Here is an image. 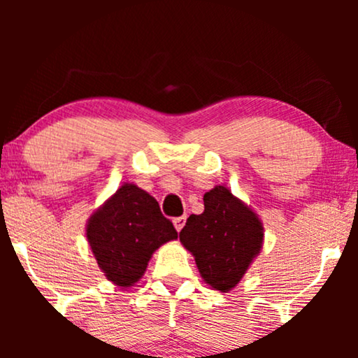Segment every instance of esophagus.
I'll use <instances>...</instances> for the list:
<instances>
[{"label":"esophagus","mask_w":358,"mask_h":358,"mask_svg":"<svg viewBox=\"0 0 358 358\" xmlns=\"http://www.w3.org/2000/svg\"><path fill=\"white\" fill-rule=\"evenodd\" d=\"M185 222H187V217L185 215H182V217H176V219H173V225H175V229L176 231H182L183 229V225H185Z\"/></svg>","instance_id":"esophagus-1"}]
</instances>
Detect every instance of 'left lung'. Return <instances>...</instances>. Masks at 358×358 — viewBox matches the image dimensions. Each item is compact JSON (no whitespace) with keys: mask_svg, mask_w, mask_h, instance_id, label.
I'll use <instances>...</instances> for the list:
<instances>
[{"mask_svg":"<svg viewBox=\"0 0 358 358\" xmlns=\"http://www.w3.org/2000/svg\"><path fill=\"white\" fill-rule=\"evenodd\" d=\"M205 210L190 215L180 241L195 256L196 268L213 289H232L262 245L257 215L225 187L203 195Z\"/></svg>","mask_w":358,"mask_h":358,"instance_id":"left-lung-1","label":"left lung"}]
</instances>
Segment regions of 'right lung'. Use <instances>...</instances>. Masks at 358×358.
I'll return each instance as SVG.
<instances>
[{
  "instance_id": "add662e5",
  "label": "right lung",
  "mask_w": 358,
  "mask_h": 358,
  "mask_svg": "<svg viewBox=\"0 0 358 358\" xmlns=\"http://www.w3.org/2000/svg\"><path fill=\"white\" fill-rule=\"evenodd\" d=\"M178 237L173 224L150 193L122 185L90 217L87 239L97 264L109 281L131 286L145 274L151 254Z\"/></svg>"
}]
</instances>
